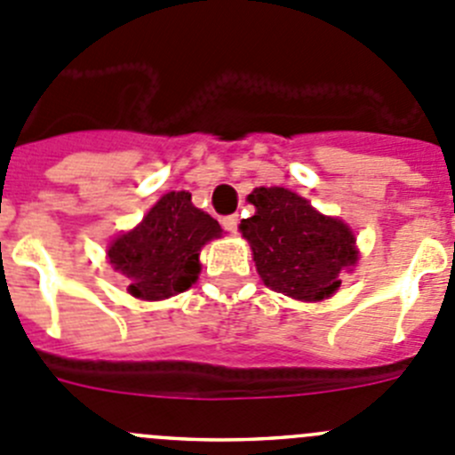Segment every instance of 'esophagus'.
I'll return each mask as SVG.
<instances>
[{
	"label": "esophagus",
	"mask_w": 455,
	"mask_h": 455,
	"mask_svg": "<svg viewBox=\"0 0 455 455\" xmlns=\"http://www.w3.org/2000/svg\"><path fill=\"white\" fill-rule=\"evenodd\" d=\"M237 224H240V218H237V215H227V218H222V227L227 228L228 233H237Z\"/></svg>",
	"instance_id": "esophagus-1"
}]
</instances>
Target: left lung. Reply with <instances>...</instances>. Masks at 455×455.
<instances>
[{"mask_svg": "<svg viewBox=\"0 0 455 455\" xmlns=\"http://www.w3.org/2000/svg\"><path fill=\"white\" fill-rule=\"evenodd\" d=\"M246 200L255 215L242 220L240 231L264 284L302 302L331 298L342 271L358 262L354 231L289 188L259 187Z\"/></svg>", "mask_w": 455, "mask_h": 455, "instance_id": "8db88e82", "label": "left lung"}]
</instances>
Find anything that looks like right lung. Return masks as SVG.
Here are the masks:
<instances>
[{"label": "right lung", "instance_id": "obj_1", "mask_svg": "<svg viewBox=\"0 0 455 455\" xmlns=\"http://www.w3.org/2000/svg\"><path fill=\"white\" fill-rule=\"evenodd\" d=\"M220 235L218 220L196 209L191 193L171 191L133 231L110 242L106 253L113 268L129 280L131 295L156 302L196 284L202 246Z\"/></svg>", "mask_w": 455, "mask_h": 455}]
</instances>
